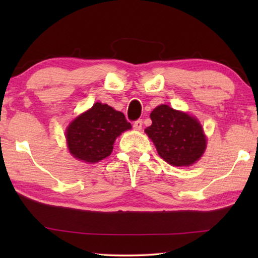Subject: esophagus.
I'll use <instances>...</instances> for the list:
<instances>
[{
    "label": "esophagus",
    "instance_id": "1",
    "mask_svg": "<svg viewBox=\"0 0 258 258\" xmlns=\"http://www.w3.org/2000/svg\"><path fill=\"white\" fill-rule=\"evenodd\" d=\"M142 119H138L133 123V127L135 131H141L142 130Z\"/></svg>",
    "mask_w": 258,
    "mask_h": 258
}]
</instances>
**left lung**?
I'll return each mask as SVG.
<instances>
[{
  "label": "left lung",
  "mask_w": 258,
  "mask_h": 258,
  "mask_svg": "<svg viewBox=\"0 0 258 258\" xmlns=\"http://www.w3.org/2000/svg\"><path fill=\"white\" fill-rule=\"evenodd\" d=\"M152 124L145 130L158 155L173 166L195 164L206 150L202 124L187 113L160 104L150 113Z\"/></svg>",
  "instance_id": "1"
}]
</instances>
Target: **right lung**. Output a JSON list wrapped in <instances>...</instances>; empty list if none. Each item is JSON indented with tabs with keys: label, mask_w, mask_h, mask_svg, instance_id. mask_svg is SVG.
<instances>
[{
	"label": "right lung",
	"mask_w": 258,
	"mask_h": 258,
	"mask_svg": "<svg viewBox=\"0 0 258 258\" xmlns=\"http://www.w3.org/2000/svg\"><path fill=\"white\" fill-rule=\"evenodd\" d=\"M132 128L123 112L97 102L74 119L66 131L69 152L85 163H98L112 152L117 137Z\"/></svg>",
	"instance_id": "obj_1"
}]
</instances>
